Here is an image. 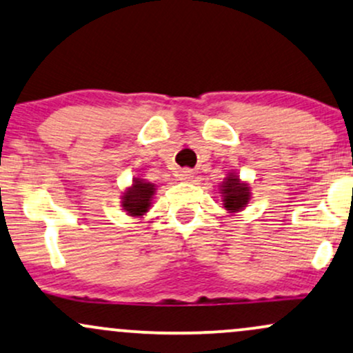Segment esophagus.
Wrapping results in <instances>:
<instances>
[{
  "label": "esophagus",
  "instance_id": "1",
  "mask_svg": "<svg viewBox=\"0 0 353 353\" xmlns=\"http://www.w3.org/2000/svg\"><path fill=\"white\" fill-rule=\"evenodd\" d=\"M178 178H180L181 181H192L194 178V173L192 172V170L185 168V170H180V175H178Z\"/></svg>",
  "mask_w": 353,
  "mask_h": 353
}]
</instances>
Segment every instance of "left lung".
Instances as JSON below:
<instances>
[{"label":"left lung","mask_w":353,"mask_h":353,"mask_svg":"<svg viewBox=\"0 0 353 353\" xmlns=\"http://www.w3.org/2000/svg\"><path fill=\"white\" fill-rule=\"evenodd\" d=\"M223 208L233 216L248 206L251 200V186L248 181H243L236 172L228 173L225 180L219 185Z\"/></svg>","instance_id":"obj_1"}]
</instances>
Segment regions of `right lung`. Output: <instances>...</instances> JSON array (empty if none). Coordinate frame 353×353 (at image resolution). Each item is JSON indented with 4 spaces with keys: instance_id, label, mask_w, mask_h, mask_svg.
Wrapping results in <instances>:
<instances>
[{
    "instance_id": "1",
    "label": "right lung",
    "mask_w": 353,
    "mask_h": 353,
    "mask_svg": "<svg viewBox=\"0 0 353 353\" xmlns=\"http://www.w3.org/2000/svg\"><path fill=\"white\" fill-rule=\"evenodd\" d=\"M157 186L143 178H134L122 193V210L132 218H143L152 206Z\"/></svg>"
}]
</instances>
